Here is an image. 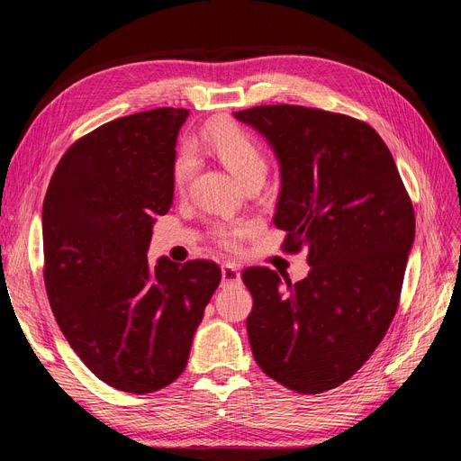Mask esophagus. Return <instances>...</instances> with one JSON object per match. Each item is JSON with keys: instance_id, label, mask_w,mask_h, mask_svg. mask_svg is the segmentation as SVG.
Masks as SVG:
<instances>
[{"instance_id": "34e87169", "label": "esophagus", "mask_w": 461, "mask_h": 461, "mask_svg": "<svg viewBox=\"0 0 461 461\" xmlns=\"http://www.w3.org/2000/svg\"><path fill=\"white\" fill-rule=\"evenodd\" d=\"M221 275H222V285H240V271L234 267L230 263H225L221 267Z\"/></svg>"}]
</instances>
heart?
Returning a JSON list of instances; mask_svg holds the SVG:
<instances>
[{"instance_id":"heart-1","label":"heart","mask_w":461,"mask_h":461,"mask_svg":"<svg viewBox=\"0 0 461 461\" xmlns=\"http://www.w3.org/2000/svg\"><path fill=\"white\" fill-rule=\"evenodd\" d=\"M194 146L215 156L244 188L252 185L261 186L265 176H267L269 161L263 148L252 134L232 121L212 122L209 127H205L200 140ZM196 171L198 159L194 156V151L190 148L180 149L173 167L175 190L185 192ZM246 232L248 227L242 225V222H225V225H217L213 229L215 240L225 248L239 246Z\"/></svg>"}]
</instances>
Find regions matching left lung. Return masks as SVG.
Returning a JSON list of instances; mask_svg holds the SVG:
<instances>
[{
  "instance_id": "left-lung-1",
  "label": "left lung",
  "mask_w": 461,
  "mask_h": 461,
  "mask_svg": "<svg viewBox=\"0 0 461 461\" xmlns=\"http://www.w3.org/2000/svg\"><path fill=\"white\" fill-rule=\"evenodd\" d=\"M234 117L281 165L275 225L283 249L308 252L292 285L267 267L242 281L254 298L248 339L263 373L300 394L337 388L366 364L398 310L415 236L393 153L367 122L302 105H258Z\"/></svg>"
}]
</instances>
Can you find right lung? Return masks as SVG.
I'll return each mask as SVG.
<instances>
[{
  "label": "right lung",
  "mask_w": 461,
  "mask_h": 461,
  "mask_svg": "<svg viewBox=\"0 0 461 461\" xmlns=\"http://www.w3.org/2000/svg\"><path fill=\"white\" fill-rule=\"evenodd\" d=\"M188 109L159 107L102 124L65 151L50 180L44 283L77 356L122 393L148 394L185 371L219 265L148 263L156 215L173 203L176 136Z\"/></svg>",
  "instance_id": "right-lung-1"
}]
</instances>
